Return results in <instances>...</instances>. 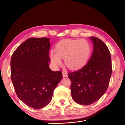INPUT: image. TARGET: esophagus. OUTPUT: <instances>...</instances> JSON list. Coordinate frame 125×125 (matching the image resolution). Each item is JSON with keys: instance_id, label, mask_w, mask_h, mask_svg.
Returning a JSON list of instances; mask_svg holds the SVG:
<instances>
[{"instance_id": "34e87169", "label": "esophagus", "mask_w": 125, "mask_h": 125, "mask_svg": "<svg viewBox=\"0 0 125 125\" xmlns=\"http://www.w3.org/2000/svg\"><path fill=\"white\" fill-rule=\"evenodd\" d=\"M62 76H63V77H67V73H65V72H62Z\"/></svg>"}]
</instances>
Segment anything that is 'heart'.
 <instances>
[{
	"mask_svg": "<svg viewBox=\"0 0 125 125\" xmlns=\"http://www.w3.org/2000/svg\"><path fill=\"white\" fill-rule=\"evenodd\" d=\"M91 51L89 42L84 39H66L59 42L56 47V52L52 51L50 58L54 65L62 63L64 59L66 66L71 69H78L88 60Z\"/></svg>",
	"mask_w": 125,
	"mask_h": 125,
	"instance_id": "heart-1",
	"label": "heart"
}]
</instances>
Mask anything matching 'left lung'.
Here are the masks:
<instances>
[{
  "label": "left lung",
  "mask_w": 125,
  "mask_h": 125,
  "mask_svg": "<svg viewBox=\"0 0 125 125\" xmlns=\"http://www.w3.org/2000/svg\"><path fill=\"white\" fill-rule=\"evenodd\" d=\"M90 38L94 50L88 62L77 71L68 73L72 97L84 105L96 102L105 93L112 73L111 55L106 45L96 37Z\"/></svg>",
  "instance_id": "1"
}]
</instances>
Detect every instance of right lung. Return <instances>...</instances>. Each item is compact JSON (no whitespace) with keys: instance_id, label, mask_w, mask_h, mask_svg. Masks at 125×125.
<instances>
[{"instance_id":"add662e5","label":"right lung","mask_w":125,"mask_h":125,"mask_svg":"<svg viewBox=\"0 0 125 125\" xmlns=\"http://www.w3.org/2000/svg\"><path fill=\"white\" fill-rule=\"evenodd\" d=\"M49 40L47 37L28 38L11 58V80L16 94L34 109L48 105L63 77L62 71H52L49 68Z\"/></svg>"}]
</instances>
